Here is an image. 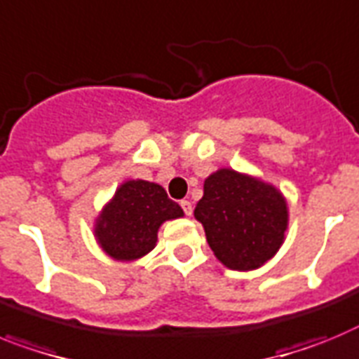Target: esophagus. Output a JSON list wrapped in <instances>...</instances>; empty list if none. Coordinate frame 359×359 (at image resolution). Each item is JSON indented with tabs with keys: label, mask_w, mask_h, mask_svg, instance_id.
<instances>
[{
	"label": "esophagus",
	"mask_w": 359,
	"mask_h": 359,
	"mask_svg": "<svg viewBox=\"0 0 359 359\" xmlns=\"http://www.w3.org/2000/svg\"><path fill=\"white\" fill-rule=\"evenodd\" d=\"M180 205H182L184 213L188 215V217L193 213V205H191V202H189V201H180Z\"/></svg>",
	"instance_id": "1"
}]
</instances>
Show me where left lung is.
I'll list each match as a JSON object with an SVG mask.
<instances>
[{
	"label": "left lung",
	"mask_w": 359,
	"mask_h": 359,
	"mask_svg": "<svg viewBox=\"0 0 359 359\" xmlns=\"http://www.w3.org/2000/svg\"><path fill=\"white\" fill-rule=\"evenodd\" d=\"M195 218L224 266L253 271L283 244L289 213L287 202L274 186L222 168L204 180Z\"/></svg>",
	"instance_id": "8db88e82"
}]
</instances>
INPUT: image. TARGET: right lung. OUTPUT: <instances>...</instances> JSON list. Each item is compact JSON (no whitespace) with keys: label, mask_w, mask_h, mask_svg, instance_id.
<instances>
[{"label":"right lung","mask_w":359,"mask_h":359,"mask_svg":"<svg viewBox=\"0 0 359 359\" xmlns=\"http://www.w3.org/2000/svg\"><path fill=\"white\" fill-rule=\"evenodd\" d=\"M182 208L162 186L148 180H126L95 220V238L114 260L132 262L148 255L157 244L162 222L180 218Z\"/></svg>","instance_id":"obj_1"}]
</instances>
